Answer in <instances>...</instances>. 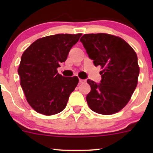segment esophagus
<instances>
[{
    "label": "esophagus",
    "mask_w": 153,
    "mask_h": 153,
    "mask_svg": "<svg viewBox=\"0 0 153 153\" xmlns=\"http://www.w3.org/2000/svg\"><path fill=\"white\" fill-rule=\"evenodd\" d=\"M85 82V80H82L81 78H79V82H80V83H82V82Z\"/></svg>",
    "instance_id": "esophagus-1"
}]
</instances>
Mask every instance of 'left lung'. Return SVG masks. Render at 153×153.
<instances>
[{
  "label": "left lung",
  "instance_id": "obj_1",
  "mask_svg": "<svg viewBox=\"0 0 153 153\" xmlns=\"http://www.w3.org/2000/svg\"><path fill=\"white\" fill-rule=\"evenodd\" d=\"M80 40L94 65L102 69L101 83L87 80L91 86L86 96L89 108L100 114L117 113L127 104L137 85L136 52L123 39L105 33L84 34Z\"/></svg>",
  "mask_w": 153,
  "mask_h": 153
}]
</instances>
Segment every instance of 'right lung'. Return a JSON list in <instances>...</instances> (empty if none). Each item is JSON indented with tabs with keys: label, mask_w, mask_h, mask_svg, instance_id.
<instances>
[{
	"label": "right lung",
	"mask_w": 153,
	"mask_h": 153,
	"mask_svg": "<svg viewBox=\"0 0 153 153\" xmlns=\"http://www.w3.org/2000/svg\"><path fill=\"white\" fill-rule=\"evenodd\" d=\"M82 34H58L39 38L23 53L18 73L26 99L42 114H58L65 108L70 95L78 83L77 76L57 73Z\"/></svg>",
	"instance_id": "right-lung-1"
}]
</instances>
